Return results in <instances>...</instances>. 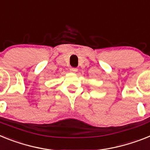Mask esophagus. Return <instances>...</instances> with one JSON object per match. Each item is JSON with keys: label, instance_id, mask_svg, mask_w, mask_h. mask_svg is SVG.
Masks as SVG:
<instances>
[{"label": "esophagus", "instance_id": "esophagus-1", "mask_svg": "<svg viewBox=\"0 0 150 150\" xmlns=\"http://www.w3.org/2000/svg\"><path fill=\"white\" fill-rule=\"evenodd\" d=\"M69 70H70V71H71V72H76V71H78V69H76V68H70V69H69Z\"/></svg>", "mask_w": 150, "mask_h": 150}]
</instances>
